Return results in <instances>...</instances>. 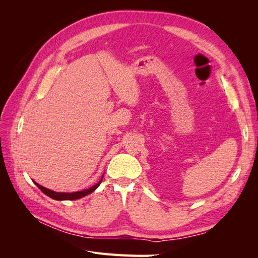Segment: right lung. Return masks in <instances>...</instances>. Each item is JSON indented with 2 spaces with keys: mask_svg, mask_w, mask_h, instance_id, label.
Here are the masks:
<instances>
[{
  "mask_svg": "<svg viewBox=\"0 0 258 258\" xmlns=\"http://www.w3.org/2000/svg\"><path fill=\"white\" fill-rule=\"evenodd\" d=\"M102 178L103 177H101L100 181L96 185H93L92 187H90V188L84 189V190H81V191H75V192H56V191H53V190L45 188V187L41 186L40 184H37L35 182L34 183L38 187V188H40L45 195H47L48 197H50V198H52L54 200H76V199H80L82 197L87 196V195L91 194L92 191H95L98 188V186L101 184V182H102Z\"/></svg>",
  "mask_w": 258,
  "mask_h": 258,
  "instance_id": "right-lung-1",
  "label": "right lung"
}]
</instances>
